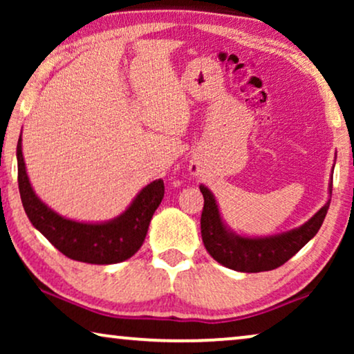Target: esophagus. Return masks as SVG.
I'll return each mask as SVG.
<instances>
[{"label": "esophagus", "instance_id": "34e87169", "mask_svg": "<svg viewBox=\"0 0 354 354\" xmlns=\"http://www.w3.org/2000/svg\"><path fill=\"white\" fill-rule=\"evenodd\" d=\"M190 172L193 174V176H198V174H200V169H198L196 166H190Z\"/></svg>", "mask_w": 354, "mask_h": 354}]
</instances>
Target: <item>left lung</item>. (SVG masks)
Listing matches in <instances>:
<instances>
[{
  "label": "left lung",
  "mask_w": 354,
  "mask_h": 354,
  "mask_svg": "<svg viewBox=\"0 0 354 354\" xmlns=\"http://www.w3.org/2000/svg\"><path fill=\"white\" fill-rule=\"evenodd\" d=\"M205 198L201 212V236L205 248L217 263L240 272H264L277 269L298 253L321 229L330 206V200L298 229L266 239H245L225 229L214 196L205 185H200ZM332 195V185L330 188Z\"/></svg>",
  "instance_id": "left-lung-1"
}]
</instances>
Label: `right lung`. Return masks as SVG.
Instances as JSON below:
<instances>
[{
    "mask_svg": "<svg viewBox=\"0 0 354 354\" xmlns=\"http://www.w3.org/2000/svg\"><path fill=\"white\" fill-rule=\"evenodd\" d=\"M17 182L22 206L32 225L67 258L88 264H115L132 258L143 245L148 225L164 196V182L154 180L138 193L125 212L103 224L66 219L48 207L32 190L17 142Z\"/></svg>",
    "mask_w": 354,
    "mask_h": 354,
    "instance_id": "1",
    "label": "right lung"
}]
</instances>
